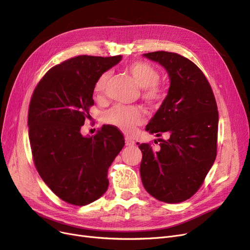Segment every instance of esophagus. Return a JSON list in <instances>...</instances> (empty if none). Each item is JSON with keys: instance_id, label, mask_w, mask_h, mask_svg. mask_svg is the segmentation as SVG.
I'll return each instance as SVG.
<instances>
[{"instance_id": "obj_1", "label": "esophagus", "mask_w": 250, "mask_h": 250, "mask_svg": "<svg viewBox=\"0 0 250 250\" xmlns=\"http://www.w3.org/2000/svg\"><path fill=\"white\" fill-rule=\"evenodd\" d=\"M134 145H135V141L132 140L130 138H128V137H126L125 138V146L130 147V146H134Z\"/></svg>"}]
</instances>
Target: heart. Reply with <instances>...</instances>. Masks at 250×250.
Returning a JSON list of instances; mask_svg holds the SVG:
<instances>
[{"instance_id": "heart-1", "label": "heart", "mask_w": 250, "mask_h": 250, "mask_svg": "<svg viewBox=\"0 0 250 250\" xmlns=\"http://www.w3.org/2000/svg\"><path fill=\"white\" fill-rule=\"evenodd\" d=\"M127 72L133 76L137 84L143 88V98L148 103H160L166 96V91L158 82L160 73L152 64L145 62H135L127 65ZM110 74L103 73L95 83L94 94L99 97L103 94ZM104 122L123 130L125 133L133 132L135 127L144 122L143 111L136 106L115 105L104 113Z\"/></svg>"}]
</instances>
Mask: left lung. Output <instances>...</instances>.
Masks as SVG:
<instances>
[{
  "instance_id": "1",
  "label": "left lung",
  "mask_w": 250,
  "mask_h": 250,
  "mask_svg": "<svg viewBox=\"0 0 250 250\" xmlns=\"http://www.w3.org/2000/svg\"><path fill=\"white\" fill-rule=\"evenodd\" d=\"M143 57L160 63L169 76L168 93L146 130L159 138L160 149L139 144L143 186L155 199L177 204L192 196L212 168L217 154L219 114L207 78L187 58L168 51ZM155 140V143L157 142Z\"/></svg>"
}]
</instances>
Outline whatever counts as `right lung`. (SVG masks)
<instances>
[{"label": "right lung", "mask_w": 250, "mask_h": 250, "mask_svg": "<svg viewBox=\"0 0 250 250\" xmlns=\"http://www.w3.org/2000/svg\"><path fill=\"white\" fill-rule=\"evenodd\" d=\"M122 59H70L51 68L33 92L28 134L34 164L45 185L69 204L85 206L105 193L108 168L125 146L123 134L111 125L94 136L81 133L97 79Z\"/></svg>", "instance_id": "1"}]
</instances>
